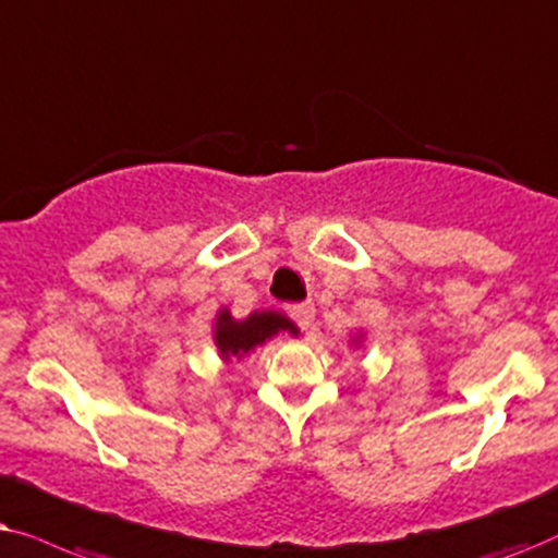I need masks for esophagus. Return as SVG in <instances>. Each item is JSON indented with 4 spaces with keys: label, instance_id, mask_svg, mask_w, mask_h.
Returning a JSON list of instances; mask_svg holds the SVG:
<instances>
[{
    "label": "esophagus",
    "instance_id": "34e87169",
    "mask_svg": "<svg viewBox=\"0 0 558 558\" xmlns=\"http://www.w3.org/2000/svg\"><path fill=\"white\" fill-rule=\"evenodd\" d=\"M314 303L311 301H303V303H291V306H288V316L293 318L295 324L301 326L303 331L306 329H311V322H314Z\"/></svg>",
    "mask_w": 558,
    "mask_h": 558
}]
</instances>
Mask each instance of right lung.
Returning a JSON list of instances; mask_svg holds the SVG:
<instances>
[{
	"mask_svg": "<svg viewBox=\"0 0 558 558\" xmlns=\"http://www.w3.org/2000/svg\"><path fill=\"white\" fill-rule=\"evenodd\" d=\"M291 329L295 326L288 322L286 316L272 314V311H263V314H252L244 322H234L232 316L219 314L217 318V347L225 356H242L247 354L250 349L263 344L265 339H270L272 333Z\"/></svg>",
	"mask_w": 558,
	"mask_h": 558,
	"instance_id": "add662e5",
	"label": "right lung"
}]
</instances>
